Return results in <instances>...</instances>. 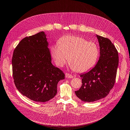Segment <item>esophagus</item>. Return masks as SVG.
Returning <instances> with one entry per match:
<instances>
[{
	"label": "esophagus",
	"instance_id": "obj_1",
	"mask_svg": "<svg viewBox=\"0 0 130 130\" xmlns=\"http://www.w3.org/2000/svg\"><path fill=\"white\" fill-rule=\"evenodd\" d=\"M65 77H66V78H70V79H71V78L73 77V76H72V75H71L70 74L66 73V74H65Z\"/></svg>",
	"mask_w": 130,
	"mask_h": 130
}]
</instances>
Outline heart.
<instances>
[{"mask_svg":"<svg viewBox=\"0 0 130 130\" xmlns=\"http://www.w3.org/2000/svg\"><path fill=\"white\" fill-rule=\"evenodd\" d=\"M59 44L54 45L51 52L55 64L62 67L69 59L72 70L84 72L96 64L99 55L98 45L93 42L75 36H65L60 39Z\"/></svg>","mask_w":130,"mask_h":130,"instance_id":"obj_1","label":"heart"}]
</instances>
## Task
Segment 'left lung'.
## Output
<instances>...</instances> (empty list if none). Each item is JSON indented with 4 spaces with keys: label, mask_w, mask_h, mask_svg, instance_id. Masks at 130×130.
<instances>
[{
    "label": "left lung",
    "mask_w": 130,
    "mask_h": 130,
    "mask_svg": "<svg viewBox=\"0 0 130 130\" xmlns=\"http://www.w3.org/2000/svg\"><path fill=\"white\" fill-rule=\"evenodd\" d=\"M100 46V57L96 65L89 71L81 74L82 85L75 91L81 101L91 102L104 98L115 83L119 55L109 39L96 35Z\"/></svg>",
    "instance_id": "obj_1"
}]
</instances>
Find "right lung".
<instances>
[{
    "label": "right lung",
    "instance_id": "add662e5",
    "mask_svg": "<svg viewBox=\"0 0 130 130\" xmlns=\"http://www.w3.org/2000/svg\"><path fill=\"white\" fill-rule=\"evenodd\" d=\"M49 43L44 31L24 38L15 49L12 67L14 83L24 96L44 102L57 93L65 74L51 63Z\"/></svg>",
    "mask_w": 130,
    "mask_h": 130
}]
</instances>
